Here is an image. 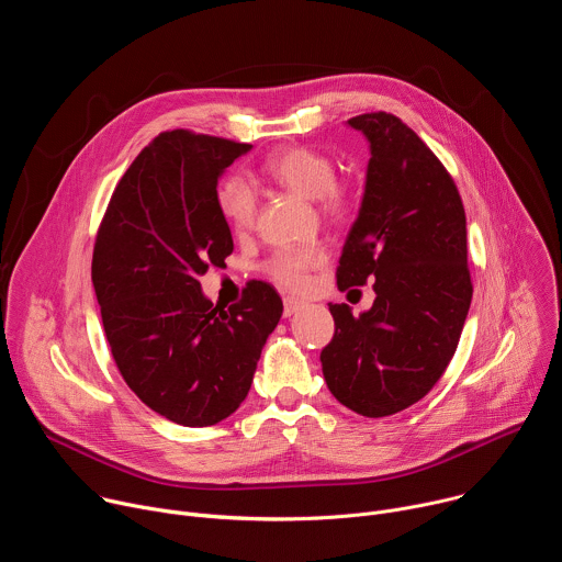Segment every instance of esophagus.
I'll return each mask as SVG.
<instances>
[{
    "instance_id": "esophagus-1",
    "label": "esophagus",
    "mask_w": 562,
    "mask_h": 562,
    "mask_svg": "<svg viewBox=\"0 0 562 562\" xmlns=\"http://www.w3.org/2000/svg\"><path fill=\"white\" fill-rule=\"evenodd\" d=\"M302 306H304V302H300V300H295V297H284V317L295 315Z\"/></svg>"
}]
</instances>
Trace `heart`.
<instances>
[{
	"label": "heart",
	"instance_id": "1",
	"mask_svg": "<svg viewBox=\"0 0 562 562\" xmlns=\"http://www.w3.org/2000/svg\"><path fill=\"white\" fill-rule=\"evenodd\" d=\"M260 176L302 198L317 200L331 217H345L351 211L349 191L336 180L334 162L315 148H280L260 165ZM215 206L235 233H247L254 226L258 202L254 189L243 178L231 176L217 184ZM325 260L327 254L317 245L282 247L265 262V271L278 286L297 291L306 284L308 271L325 265Z\"/></svg>",
	"mask_w": 562,
	"mask_h": 562
}]
</instances>
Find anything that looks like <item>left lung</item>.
I'll list each match as a JSON object with an SVG mask.
<instances>
[{
    "label": "left lung",
    "mask_w": 562,
    "mask_h": 562,
    "mask_svg": "<svg viewBox=\"0 0 562 562\" xmlns=\"http://www.w3.org/2000/svg\"><path fill=\"white\" fill-rule=\"evenodd\" d=\"M369 139L364 195L338 267V289L373 280V306L329 304L334 340L319 353L338 403L367 418L416 405L451 362L471 304L460 193L400 117L349 120Z\"/></svg>",
    "instance_id": "left-lung-1"
}]
</instances>
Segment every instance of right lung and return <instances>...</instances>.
I'll list each match as a JSON object with an SVG mask.
<instances>
[{"mask_svg":"<svg viewBox=\"0 0 562 562\" xmlns=\"http://www.w3.org/2000/svg\"><path fill=\"white\" fill-rule=\"evenodd\" d=\"M251 144L184 128L159 133L117 182L91 278L113 360L155 414L184 427L228 418L247 397L282 300L249 282L228 308L200 286L233 254L217 180Z\"/></svg>","mask_w":562,"mask_h":562,"instance_id":"1","label":"right lung"}]
</instances>
